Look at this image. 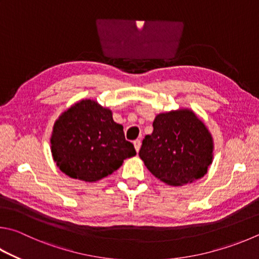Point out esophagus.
<instances>
[{
  "label": "esophagus",
  "instance_id": "obj_1",
  "mask_svg": "<svg viewBox=\"0 0 259 259\" xmlns=\"http://www.w3.org/2000/svg\"><path fill=\"white\" fill-rule=\"evenodd\" d=\"M134 145H135V148H136V152H139L140 149V146H142V142H140V139H136L134 142Z\"/></svg>",
  "mask_w": 259,
  "mask_h": 259
}]
</instances>
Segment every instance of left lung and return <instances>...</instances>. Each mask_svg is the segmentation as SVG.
I'll use <instances>...</instances> for the list:
<instances>
[{"label": "left lung", "instance_id": "1", "mask_svg": "<svg viewBox=\"0 0 259 259\" xmlns=\"http://www.w3.org/2000/svg\"><path fill=\"white\" fill-rule=\"evenodd\" d=\"M153 128L139 150L152 175L170 186H182L207 173L213 159V139L194 112L161 113L155 117Z\"/></svg>", "mask_w": 259, "mask_h": 259}]
</instances>
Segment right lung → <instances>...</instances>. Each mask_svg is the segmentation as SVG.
Instances as JSON below:
<instances>
[{
	"instance_id": "add662e5",
	"label": "right lung",
	"mask_w": 259,
	"mask_h": 259,
	"mask_svg": "<svg viewBox=\"0 0 259 259\" xmlns=\"http://www.w3.org/2000/svg\"><path fill=\"white\" fill-rule=\"evenodd\" d=\"M51 145L60 170L87 182L112 175L136 155L112 112L91 100L77 103L56 120Z\"/></svg>"
}]
</instances>
